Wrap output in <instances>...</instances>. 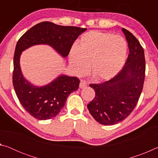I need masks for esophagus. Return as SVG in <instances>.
Here are the masks:
<instances>
[{
	"label": "esophagus",
	"instance_id": "34e87169",
	"mask_svg": "<svg viewBox=\"0 0 158 158\" xmlns=\"http://www.w3.org/2000/svg\"><path fill=\"white\" fill-rule=\"evenodd\" d=\"M87 86V83L85 82L84 80H81V81H80V84H79V88L80 89H84Z\"/></svg>",
	"mask_w": 158,
	"mask_h": 158
}]
</instances>
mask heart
I'll use <instances>...</instances> for the list:
<instances>
[{"label":"heart","mask_w":158,"mask_h":158,"mask_svg":"<svg viewBox=\"0 0 158 158\" xmlns=\"http://www.w3.org/2000/svg\"><path fill=\"white\" fill-rule=\"evenodd\" d=\"M126 55L127 44L123 37L93 31L82 35L79 45H73L69 60L78 75L86 73L89 65L93 79L104 81L118 73L125 62Z\"/></svg>","instance_id":"heart-1"}]
</instances>
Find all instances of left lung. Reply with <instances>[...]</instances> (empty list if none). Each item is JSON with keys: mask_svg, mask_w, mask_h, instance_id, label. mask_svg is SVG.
<instances>
[{"mask_svg": "<svg viewBox=\"0 0 158 158\" xmlns=\"http://www.w3.org/2000/svg\"><path fill=\"white\" fill-rule=\"evenodd\" d=\"M129 55L122 70L114 78L102 84H90L95 97L87 105L96 121L104 125L121 122L135 108L145 78L144 51L138 40L123 28Z\"/></svg>", "mask_w": 158, "mask_h": 158, "instance_id": "left-lung-1", "label": "left lung"}]
</instances>
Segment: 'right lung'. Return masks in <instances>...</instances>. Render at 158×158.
Returning a JSON list of instances; mask_svg holds the SVG:
<instances>
[{"mask_svg":"<svg viewBox=\"0 0 158 158\" xmlns=\"http://www.w3.org/2000/svg\"><path fill=\"white\" fill-rule=\"evenodd\" d=\"M86 30L44 21L33 26L18 40L14 56L13 85L21 105L32 116L43 121L54 118L65 106L69 95L78 89L80 81L77 77L61 74L44 86L31 84L21 72V53L34 45L47 44L65 58L74 42Z\"/></svg>","mask_w":158,"mask_h":158,"instance_id":"right-lung-1","label":"right lung"}]
</instances>
